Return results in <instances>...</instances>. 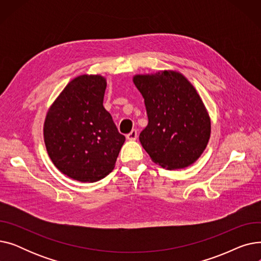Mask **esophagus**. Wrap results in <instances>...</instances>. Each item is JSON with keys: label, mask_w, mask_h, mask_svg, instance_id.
Wrapping results in <instances>:
<instances>
[{"label": "esophagus", "mask_w": 261, "mask_h": 261, "mask_svg": "<svg viewBox=\"0 0 261 261\" xmlns=\"http://www.w3.org/2000/svg\"><path fill=\"white\" fill-rule=\"evenodd\" d=\"M126 138L129 140V141H135L136 139H138V130L133 129L130 133H128L126 135Z\"/></svg>", "instance_id": "34e87169"}]
</instances>
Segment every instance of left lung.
Masks as SVG:
<instances>
[{"label":"left lung","mask_w":261,"mask_h":261,"mask_svg":"<svg viewBox=\"0 0 261 261\" xmlns=\"http://www.w3.org/2000/svg\"><path fill=\"white\" fill-rule=\"evenodd\" d=\"M135 87L145 100L148 125L140 141L154 163L168 169L185 168L206 148L211 120L199 94L180 73L138 75Z\"/></svg>","instance_id":"left-lung-1"}]
</instances>
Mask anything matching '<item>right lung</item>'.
Segmentation results:
<instances>
[{
  "label": "right lung",
  "mask_w": 261,
  "mask_h": 261,
  "mask_svg": "<svg viewBox=\"0 0 261 261\" xmlns=\"http://www.w3.org/2000/svg\"><path fill=\"white\" fill-rule=\"evenodd\" d=\"M106 87L99 75L73 79L45 118L44 142L51 162L80 182L98 181L111 172L126 140L102 105Z\"/></svg>",
  "instance_id": "obj_1"
}]
</instances>
